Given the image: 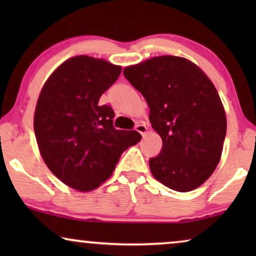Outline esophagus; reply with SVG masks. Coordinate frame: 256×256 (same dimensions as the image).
<instances>
[{
    "label": "esophagus",
    "mask_w": 256,
    "mask_h": 256,
    "mask_svg": "<svg viewBox=\"0 0 256 256\" xmlns=\"http://www.w3.org/2000/svg\"><path fill=\"white\" fill-rule=\"evenodd\" d=\"M135 129H136V132H138L140 134H141V135L143 136V138H144L146 134V130H148V128L146 127V124H136Z\"/></svg>",
    "instance_id": "1"
}]
</instances>
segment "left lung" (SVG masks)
I'll return each instance as SVG.
<instances>
[{"instance_id":"8db88e82","label":"left lung","mask_w":256,"mask_h":256,"mask_svg":"<svg viewBox=\"0 0 256 256\" xmlns=\"http://www.w3.org/2000/svg\"><path fill=\"white\" fill-rule=\"evenodd\" d=\"M124 74L144 96L162 138L160 154L149 160L152 176L178 192L200 186L220 162L227 127L213 82L194 62L176 56L127 66Z\"/></svg>"}]
</instances>
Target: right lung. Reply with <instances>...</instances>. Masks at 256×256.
<instances>
[{
	"label": "right lung",
	"mask_w": 256,
	"mask_h": 256,
	"mask_svg": "<svg viewBox=\"0 0 256 256\" xmlns=\"http://www.w3.org/2000/svg\"><path fill=\"white\" fill-rule=\"evenodd\" d=\"M122 68L100 58L76 56L58 66L38 96L34 129L51 172L80 192L112 176L126 149L141 141L135 130H116L114 112L99 99Z\"/></svg>",
	"instance_id": "right-lung-1"
}]
</instances>
